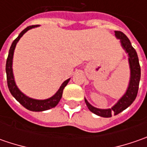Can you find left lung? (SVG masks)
<instances>
[{
  "instance_id": "1",
  "label": "left lung",
  "mask_w": 147,
  "mask_h": 147,
  "mask_svg": "<svg viewBox=\"0 0 147 147\" xmlns=\"http://www.w3.org/2000/svg\"><path fill=\"white\" fill-rule=\"evenodd\" d=\"M115 35L116 38L119 39L122 47L128 55V63L130 68V80H129L127 91L125 92V93L123 94L121 98L117 101V103L109 109H99L96 107H94L85 98V102L89 110L94 113L95 115L104 118H110L112 116V115H116L121 113L123 110H126L129 105H132L134 100L137 97L138 92L139 82L141 78V68L139 65L137 51L133 48L129 39L124 33L119 31H115Z\"/></svg>"
}]
</instances>
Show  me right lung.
Wrapping results in <instances>:
<instances>
[{
  "instance_id": "obj_1",
  "label": "right lung",
  "mask_w": 147,
  "mask_h": 147,
  "mask_svg": "<svg viewBox=\"0 0 147 147\" xmlns=\"http://www.w3.org/2000/svg\"><path fill=\"white\" fill-rule=\"evenodd\" d=\"M38 25H32L27 27L25 29H24L23 31L20 33V35L18 37L14 40L12 42V45L9 48V55L6 60V65H5V72H6V77H7V84H8V88L11 95L16 99L20 104L22 105L24 107H25L27 110H31V111H44V110H47L55 107L57 104L59 102L60 99L62 97V94H63V90L65 88V86L68 84L69 81L70 80V78L65 80V82L61 84V86L59 87V90L56 92V93L53 95L51 97L45 100H37V99L31 98L28 97V96H26L25 94H24L20 91L19 88L17 87L15 81H14V74H13V57H14V52L16 44L20 41V39L23 37V35L26 32L30 30L32 28H37Z\"/></svg>"
}]
</instances>
